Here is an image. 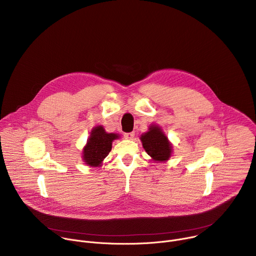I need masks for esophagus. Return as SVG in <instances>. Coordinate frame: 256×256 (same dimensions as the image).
Masks as SVG:
<instances>
[{
	"label": "esophagus",
	"instance_id": "34e87169",
	"mask_svg": "<svg viewBox=\"0 0 256 256\" xmlns=\"http://www.w3.org/2000/svg\"><path fill=\"white\" fill-rule=\"evenodd\" d=\"M124 136L126 140H132L134 136V132H126Z\"/></svg>",
	"mask_w": 256,
	"mask_h": 256
}]
</instances>
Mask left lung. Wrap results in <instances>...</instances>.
Instances as JSON below:
<instances>
[{
  "label": "left lung",
  "instance_id": "left-lung-1",
  "mask_svg": "<svg viewBox=\"0 0 256 256\" xmlns=\"http://www.w3.org/2000/svg\"><path fill=\"white\" fill-rule=\"evenodd\" d=\"M142 148L154 162H166L172 155L173 146L161 126L151 124L149 130L140 136Z\"/></svg>",
  "mask_w": 256,
  "mask_h": 256
}]
</instances>
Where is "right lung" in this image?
Here are the masks:
<instances>
[{
    "mask_svg": "<svg viewBox=\"0 0 256 256\" xmlns=\"http://www.w3.org/2000/svg\"><path fill=\"white\" fill-rule=\"evenodd\" d=\"M120 138L118 134L107 132L102 126H94L83 148V162L90 167H100L108 153L112 151V142Z\"/></svg>",
    "mask_w": 256,
    "mask_h": 256,
    "instance_id": "obj_1",
    "label": "right lung"
}]
</instances>
